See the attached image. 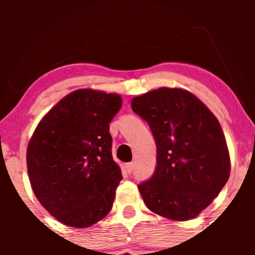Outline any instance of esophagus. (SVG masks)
<instances>
[{
  "instance_id": "1",
  "label": "esophagus",
  "mask_w": 255,
  "mask_h": 255,
  "mask_svg": "<svg viewBox=\"0 0 255 255\" xmlns=\"http://www.w3.org/2000/svg\"><path fill=\"white\" fill-rule=\"evenodd\" d=\"M125 169L130 174L133 171V169H134V163H127L125 165Z\"/></svg>"
}]
</instances>
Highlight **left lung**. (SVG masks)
Instances as JSON below:
<instances>
[{
    "label": "left lung",
    "mask_w": 255,
    "mask_h": 255,
    "mask_svg": "<svg viewBox=\"0 0 255 255\" xmlns=\"http://www.w3.org/2000/svg\"><path fill=\"white\" fill-rule=\"evenodd\" d=\"M156 144L155 171L138 185L146 207L175 221L196 217L230 177V154L221 125L189 91L161 89L132 100Z\"/></svg>",
    "instance_id": "left-lung-1"
}]
</instances>
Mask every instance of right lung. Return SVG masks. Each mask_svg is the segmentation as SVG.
Returning <instances> with one entry per match:
<instances>
[{
    "label": "right lung",
    "instance_id": "1",
    "mask_svg": "<svg viewBox=\"0 0 255 255\" xmlns=\"http://www.w3.org/2000/svg\"><path fill=\"white\" fill-rule=\"evenodd\" d=\"M121 96L82 89L47 113L27 149V166L38 201L61 223L85 228L111 211L122 180L112 158L110 123Z\"/></svg>",
    "mask_w": 255,
    "mask_h": 255
}]
</instances>
